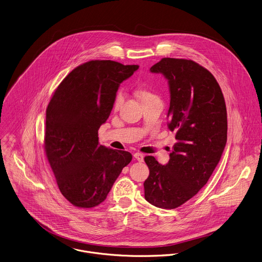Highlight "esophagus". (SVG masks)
<instances>
[{
  "mask_svg": "<svg viewBox=\"0 0 262 262\" xmlns=\"http://www.w3.org/2000/svg\"><path fill=\"white\" fill-rule=\"evenodd\" d=\"M134 158H135L137 161H139V162H143V161H144V155L141 154V153H136V154L134 155Z\"/></svg>",
  "mask_w": 262,
  "mask_h": 262,
  "instance_id": "1",
  "label": "esophagus"
}]
</instances>
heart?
Wrapping results in <instances>:
<instances>
[{"label": "heart", "mask_w": 262, "mask_h": 262, "mask_svg": "<svg viewBox=\"0 0 262 262\" xmlns=\"http://www.w3.org/2000/svg\"><path fill=\"white\" fill-rule=\"evenodd\" d=\"M137 95L138 97L141 99L142 102L153 99V98H158L156 94H154L150 89L145 88V87H140L137 89ZM124 101V93L122 90H118L113 98V102H112V107L114 110H117L121 107V105Z\"/></svg>", "instance_id": "1"}]
</instances>
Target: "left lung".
<instances>
[{"instance_id":"1","label":"left lung","mask_w":262,"mask_h":262,"mask_svg":"<svg viewBox=\"0 0 262 262\" xmlns=\"http://www.w3.org/2000/svg\"><path fill=\"white\" fill-rule=\"evenodd\" d=\"M170 89L168 127L175 132L170 160L161 165L146 156L149 177L145 199L161 209H175L193 198L209 181L227 143V108L212 74L191 59L164 57L151 69Z\"/></svg>"}]
</instances>
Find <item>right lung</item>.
Instances as JSON below:
<instances>
[{"mask_svg": "<svg viewBox=\"0 0 262 262\" xmlns=\"http://www.w3.org/2000/svg\"><path fill=\"white\" fill-rule=\"evenodd\" d=\"M138 64L90 60L58 85L47 108L45 151L61 194L75 207L103 203L133 156L99 145L98 129L108 118L115 93Z\"/></svg>", "mask_w": 262, "mask_h": 262, "instance_id": "right-lung-1", "label": "right lung"}]
</instances>
